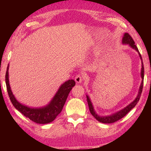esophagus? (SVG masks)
<instances>
[{"instance_id": "esophagus-1", "label": "esophagus", "mask_w": 151, "mask_h": 151, "mask_svg": "<svg viewBox=\"0 0 151 151\" xmlns=\"http://www.w3.org/2000/svg\"><path fill=\"white\" fill-rule=\"evenodd\" d=\"M84 76L81 75V74H78L75 77V81L77 83H81V82L84 80Z\"/></svg>"}]
</instances>
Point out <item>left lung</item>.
I'll return each mask as SVG.
<instances>
[{
  "label": "left lung",
  "mask_w": 151,
  "mask_h": 151,
  "mask_svg": "<svg viewBox=\"0 0 151 151\" xmlns=\"http://www.w3.org/2000/svg\"><path fill=\"white\" fill-rule=\"evenodd\" d=\"M122 43L123 44H127L129 45V46L132 47L133 49H135L139 53V55L140 57V58L142 60V70H141V77L142 79V81L141 82V84H140L139 86V92H138V95L135 100H134L133 102H132L131 104H129L127 106H126L125 108H124L122 110L117 111V112L115 113L114 114H112L111 115H108V116H100L98 115L97 113H96V111H94V108L93 106L92 102L91 101L89 97H88L87 95H86V100H87V102H88V108H89V111L91 115L93 116L95 118H96L97 120L100 122L102 123H104V124H111V123H113L115 122H117L119 119H120L125 116L132 109L134 108L135 106V105L137 104L138 101L139 100L140 96H141V93L142 92V88H143V84H144V65H143V63H142V55L140 54L139 52V50H138L137 46H136L135 44V42L132 38V37L130 36V35L128 34V33H125L124 35L123 38H122Z\"/></svg>",
  "instance_id": "left-lung-1"
}]
</instances>
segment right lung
<instances>
[{
    "instance_id": "add662e5",
    "label": "right lung",
    "mask_w": 151,
    "mask_h": 151,
    "mask_svg": "<svg viewBox=\"0 0 151 151\" xmlns=\"http://www.w3.org/2000/svg\"><path fill=\"white\" fill-rule=\"evenodd\" d=\"M8 70H9V65L5 74V82L8 95L12 104L26 117H28L30 120L38 124H44L50 123L54 120L55 117L63 110L69 92L72 89V87H73L76 84L73 80H67L60 86L58 91L49 104L40 108H32V107L24 106L20 103L12 93L9 85Z\"/></svg>"
}]
</instances>
